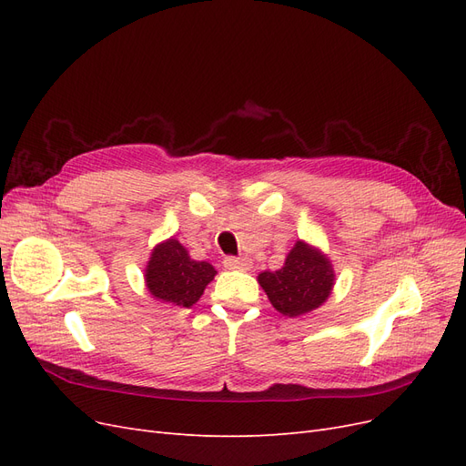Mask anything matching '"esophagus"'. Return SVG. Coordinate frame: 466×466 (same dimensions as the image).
<instances>
[{
	"mask_svg": "<svg viewBox=\"0 0 466 466\" xmlns=\"http://www.w3.org/2000/svg\"><path fill=\"white\" fill-rule=\"evenodd\" d=\"M223 266L229 268V270H247V268H250V260L241 257H225Z\"/></svg>",
	"mask_w": 466,
	"mask_h": 466,
	"instance_id": "esophagus-1",
	"label": "esophagus"
}]
</instances>
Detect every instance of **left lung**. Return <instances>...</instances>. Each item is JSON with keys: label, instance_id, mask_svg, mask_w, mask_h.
<instances>
[{"label": "left lung", "instance_id": "8db88e82", "mask_svg": "<svg viewBox=\"0 0 466 466\" xmlns=\"http://www.w3.org/2000/svg\"><path fill=\"white\" fill-rule=\"evenodd\" d=\"M258 284L281 315L299 317L329 299L334 272L320 250L298 241L284 268L276 272H262Z\"/></svg>", "mask_w": 466, "mask_h": 466}]
</instances>
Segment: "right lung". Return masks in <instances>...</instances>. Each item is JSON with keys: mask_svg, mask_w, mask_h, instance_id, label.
I'll use <instances>...</instances> for the list:
<instances>
[{"mask_svg": "<svg viewBox=\"0 0 466 466\" xmlns=\"http://www.w3.org/2000/svg\"><path fill=\"white\" fill-rule=\"evenodd\" d=\"M214 276V266L192 260L177 238L155 247L146 268V284L151 295L178 307L198 301Z\"/></svg>", "mask_w": 466, "mask_h": 466, "instance_id": "obj_1", "label": "right lung"}]
</instances>
